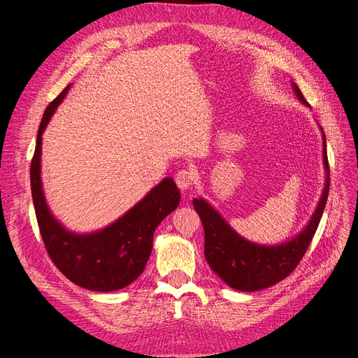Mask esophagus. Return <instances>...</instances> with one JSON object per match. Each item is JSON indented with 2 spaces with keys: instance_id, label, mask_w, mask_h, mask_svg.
Listing matches in <instances>:
<instances>
[{
  "instance_id": "esophagus-1",
  "label": "esophagus",
  "mask_w": 358,
  "mask_h": 358,
  "mask_svg": "<svg viewBox=\"0 0 358 358\" xmlns=\"http://www.w3.org/2000/svg\"><path fill=\"white\" fill-rule=\"evenodd\" d=\"M193 181H194V174L192 169H180V171L176 174V182L178 185V189L182 192L190 189Z\"/></svg>"
}]
</instances>
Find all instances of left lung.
Wrapping results in <instances>:
<instances>
[{
    "instance_id": "obj_1",
    "label": "left lung",
    "mask_w": 358,
    "mask_h": 358,
    "mask_svg": "<svg viewBox=\"0 0 358 358\" xmlns=\"http://www.w3.org/2000/svg\"><path fill=\"white\" fill-rule=\"evenodd\" d=\"M296 97L309 107L302 91L292 84ZM322 131L325 187L316 209L305 229L292 239L277 245H259L236 234L231 224L204 199H194V209L199 213L204 229V257L213 273L229 287L241 292H257L274 286L286 278L303 258L309 243L322 217L329 193V164L327 157V141Z\"/></svg>"
}]
</instances>
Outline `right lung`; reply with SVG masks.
<instances>
[{"label":"right lung","mask_w":358,"mask_h":358,"mask_svg":"<svg viewBox=\"0 0 358 358\" xmlns=\"http://www.w3.org/2000/svg\"><path fill=\"white\" fill-rule=\"evenodd\" d=\"M71 84L45 110L30 166L31 196L46 251L72 283L92 292H115L142 274L152 252L158 224L177 209L181 194L173 178H164L134 208L101 231L73 234L50 213L41 178L42 135Z\"/></svg>","instance_id":"obj_1"}]
</instances>
